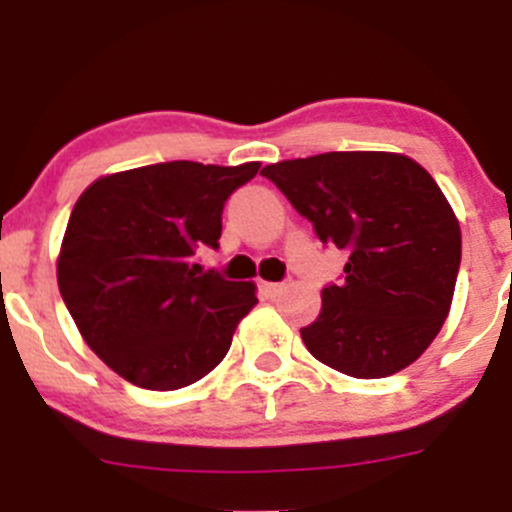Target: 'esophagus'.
I'll return each instance as SVG.
<instances>
[{
	"mask_svg": "<svg viewBox=\"0 0 512 512\" xmlns=\"http://www.w3.org/2000/svg\"><path fill=\"white\" fill-rule=\"evenodd\" d=\"M262 292H265V297H277V294L282 292V282H262Z\"/></svg>",
	"mask_w": 512,
	"mask_h": 512,
	"instance_id": "34e87169",
	"label": "esophagus"
}]
</instances>
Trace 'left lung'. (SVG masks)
I'll use <instances>...</instances> for the list:
<instances>
[{"label": "left lung", "instance_id": "1", "mask_svg": "<svg viewBox=\"0 0 512 512\" xmlns=\"http://www.w3.org/2000/svg\"><path fill=\"white\" fill-rule=\"evenodd\" d=\"M324 245L347 252L302 339L322 364L384 379L441 332L461 267V227L436 180L399 153L337 151L262 168Z\"/></svg>", "mask_w": 512, "mask_h": 512}]
</instances>
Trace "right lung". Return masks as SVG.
I'll list each match as a JSON object with an SVG mask.
<instances>
[{
	"instance_id": "obj_1",
	"label": "right lung",
	"mask_w": 512,
	"mask_h": 512,
	"mask_svg": "<svg viewBox=\"0 0 512 512\" xmlns=\"http://www.w3.org/2000/svg\"><path fill=\"white\" fill-rule=\"evenodd\" d=\"M260 163L143 165L106 175L76 200L56 277L94 354L151 391L195 384L225 359L255 307L252 282L195 265L220 247L223 208Z\"/></svg>"
}]
</instances>
